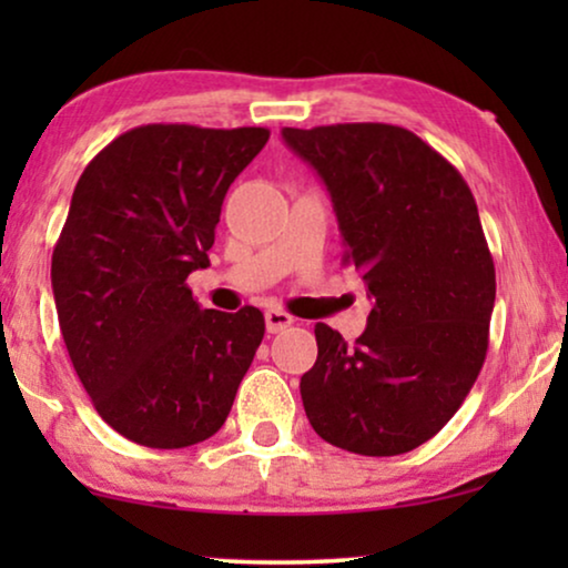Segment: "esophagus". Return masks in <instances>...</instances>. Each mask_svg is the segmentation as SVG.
I'll use <instances>...</instances> for the list:
<instances>
[{
  "label": "esophagus",
  "instance_id": "1",
  "mask_svg": "<svg viewBox=\"0 0 568 568\" xmlns=\"http://www.w3.org/2000/svg\"><path fill=\"white\" fill-rule=\"evenodd\" d=\"M292 323H294V317L290 313H284V310H276V307L266 310V328H268V333H278V331L290 328Z\"/></svg>",
  "mask_w": 568,
  "mask_h": 568
}]
</instances>
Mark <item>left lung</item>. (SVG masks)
Wrapping results in <instances>:
<instances>
[{
	"mask_svg": "<svg viewBox=\"0 0 568 568\" xmlns=\"http://www.w3.org/2000/svg\"><path fill=\"white\" fill-rule=\"evenodd\" d=\"M331 193L344 266L372 297L346 344L315 325L302 375L305 414L331 445L403 455L432 439L470 393L488 352L494 258L463 175L414 131L390 123L282 129Z\"/></svg>",
	"mask_w": 568,
	"mask_h": 568,
	"instance_id": "8db88e82",
	"label": "left lung"
}]
</instances>
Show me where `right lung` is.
I'll use <instances>...</instances> for the list:
<instances>
[{
  "label": "right lung",
  "instance_id": "1",
  "mask_svg": "<svg viewBox=\"0 0 568 568\" xmlns=\"http://www.w3.org/2000/svg\"><path fill=\"white\" fill-rule=\"evenodd\" d=\"M268 134L146 123L77 181L51 258L61 336L100 418L136 445L220 432L261 346L258 307L201 310L185 278L209 266L222 201Z\"/></svg>",
  "mask_w": 568,
  "mask_h": 568
}]
</instances>
